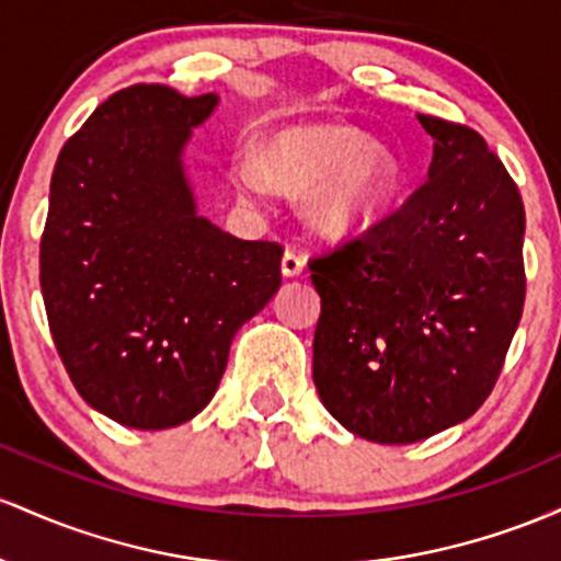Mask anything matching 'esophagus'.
Listing matches in <instances>:
<instances>
[{"label": "esophagus", "mask_w": 561, "mask_h": 561, "mask_svg": "<svg viewBox=\"0 0 561 561\" xmlns=\"http://www.w3.org/2000/svg\"><path fill=\"white\" fill-rule=\"evenodd\" d=\"M301 270H305V256H301L299 251L286 249V254H283L280 260V273L286 275V278H297V275H301Z\"/></svg>", "instance_id": "34e87169"}]
</instances>
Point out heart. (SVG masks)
<instances>
[{
  "instance_id": "obj_1",
  "label": "heart",
  "mask_w": 561,
  "mask_h": 561,
  "mask_svg": "<svg viewBox=\"0 0 561 561\" xmlns=\"http://www.w3.org/2000/svg\"><path fill=\"white\" fill-rule=\"evenodd\" d=\"M230 178L251 204L267 201L275 185L286 191L318 185L307 214L329 236H357L379 225L400 191L394 161L363 131L339 124L283 131L267 159L243 150L230 163Z\"/></svg>"
}]
</instances>
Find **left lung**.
Here are the masks:
<instances>
[{"label": "left lung", "instance_id": "1", "mask_svg": "<svg viewBox=\"0 0 561 561\" xmlns=\"http://www.w3.org/2000/svg\"><path fill=\"white\" fill-rule=\"evenodd\" d=\"M430 180L398 211L312 256V381L344 430L408 445L493 392L525 305V206L480 131L419 113Z\"/></svg>", "mask_w": 561, "mask_h": 561}]
</instances>
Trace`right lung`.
Returning <instances> with one entry per match:
<instances>
[{
    "instance_id": "1",
    "label": "right lung",
    "mask_w": 561,
    "mask_h": 561,
    "mask_svg": "<svg viewBox=\"0 0 561 561\" xmlns=\"http://www.w3.org/2000/svg\"><path fill=\"white\" fill-rule=\"evenodd\" d=\"M217 103L118 90L62 145L49 182V331L81 398L131 430L204 411L232 336L280 286L278 243L241 241L196 211L182 150Z\"/></svg>"
}]
</instances>
